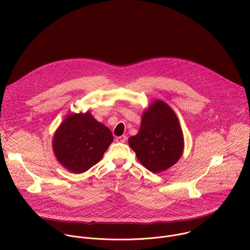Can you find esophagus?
Wrapping results in <instances>:
<instances>
[{"mask_svg": "<svg viewBox=\"0 0 250 250\" xmlns=\"http://www.w3.org/2000/svg\"><path fill=\"white\" fill-rule=\"evenodd\" d=\"M116 141L118 143H125L126 141V136L125 135H122V136L116 137Z\"/></svg>", "mask_w": 250, "mask_h": 250, "instance_id": "esophagus-1", "label": "esophagus"}]
</instances>
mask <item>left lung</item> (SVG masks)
Returning <instances> with one entry per match:
<instances>
[{
    "label": "left lung",
    "mask_w": 250,
    "mask_h": 250,
    "mask_svg": "<svg viewBox=\"0 0 250 250\" xmlns=\"http://www.w3.org/2000/svg\"><path fill=\"white\" fill-rule=\"evenodd\" d=\"M129 147L148 170L160 173L174 166L184 150L183 132L174 111L155 100L143 112L138 133L128 139Z\"/></svg>",
    "instance_id": "left-lung-1"
}]
</instances>
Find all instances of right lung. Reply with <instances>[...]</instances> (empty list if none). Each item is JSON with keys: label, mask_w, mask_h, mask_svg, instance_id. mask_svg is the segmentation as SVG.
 I'll return each instance as SVG.
<instances>
[{"label": "right lung", "mask_w": 250, "mask_h": 250, "mask_svg": "<svg viewBox=\"0 0 250 250\" xmlns=\"http://www.w3.org/2000/svg\"><path fill=\"white\" fill-rule=\"evenodd\" d=\"M113 140L111 130L89 111L69 114L54 132L52 150L63 167L79 174L96 165Z\"/></svg>", "instance_id": "add662e5"}]
</instances>
